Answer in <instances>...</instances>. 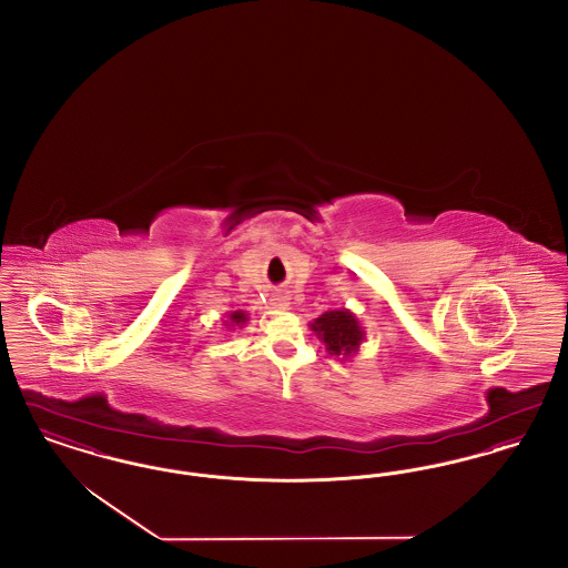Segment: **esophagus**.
<instances>
[{
    "instance_id": "esophagus-1",
    "label": "esophagus",
    "mask_w": 568,
    "mask_h": 568,
    "mask_svg": "<svg viewBox=\"0 0 568 568\" xmlns=\"http://www.w3.org/2000/svg\"><path fill=\"white\" fill-rule=\"evenodd\" d=\"M271 304L274 308H287L290 296L287 294H276V296H272Z\"/></svg>"
}]
</instances>
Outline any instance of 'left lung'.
I'll return each mask as SVG.
<instances>
[{"mask_svg": "<svg viewBox=\"0 0 568 568\" xmlns=\"http://www.w3.org/2000/svg\"><path fill=\"white\" fill-rule=\"evenodd\" d=\"M311 329L325 345V352L341 359H349L359 352V345L366 338L364 327L357 322L349 308H334L320 315Z\"/></svg>", "mask_w": 568, "mask_h": 568, "instance_id": "left-lung-1", "label": "left lung"}]
</instances>
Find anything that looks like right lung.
<instances>
[{"label":"right lung","instance_id":"1","mask_svg":"<svg viewBox=\"0 0 568 568\" xmlns=\"http://www.w3.org/2000/svg\"><path fill=\"white\" fill-rule=\"evenodd\" d=\"M246 322H248V313H244V311H232V313L225 315L223 325H227L230 329H236V327H243Z\"/></svg>","mask_w":568,"mask_h":568}]
</instances>
